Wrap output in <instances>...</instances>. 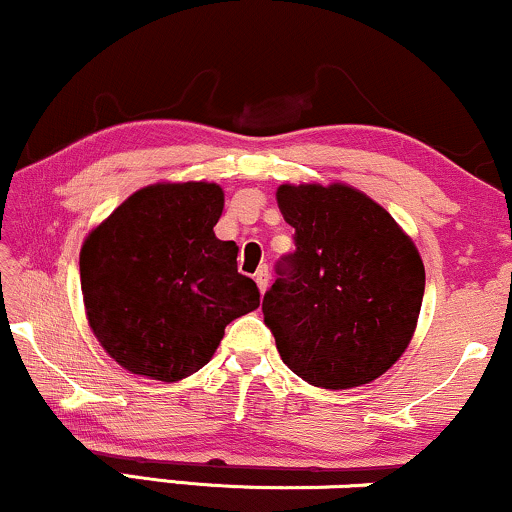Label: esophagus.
<instances>
[{"instance_id":"1","label":"esophagus","mask_w":512,"mask_h":512,"mask_svg":"<svg viewBox=\"0 0 512 512\" xmlns=\"http://www.w3.org/2000/svg\"><path fill=\"white\" fill-rule=\"evenodd\" d=\"M254 280H256V285H258V289H261V294L266 292L268 289V266H261L254 273Z\"/></svg>"}]
</instances>
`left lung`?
Segmentation results:
<instances>
[{
	"label": "left lung",
	"mask_w": 512,
	"mask_h": 512,
	"mask_svg": "<svg viewBox=\"0 0 512 512\" xmlns=\"http://www.w3.org/2000/svg\"><path fill=\"white\" fill-rule=\"evenodd\" d=\"M294 256L263 296V318L294 375L351 389L408 349L425 294L418 246L387 208L346 182L280 185Z\"/></svg>",
	"instance_id": "obj_1"
}]
</instances>
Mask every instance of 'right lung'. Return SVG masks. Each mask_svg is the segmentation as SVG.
Here are the masks:
<instances>
[{"mask_svg":"<svg viewBox=\"0 0 512 512\" xmlns=\"http://www.w3.org/2000/svg\"><path fill=\"white\" fill-rule=\"evenodd\" d=\"M216 182H154L92 227L80 249L87 323L132 375L180 382L204 368L225 327L261 306L237 273L235 242L216 237Z\"/></svg>","mask_w":512,"mask_h":512,"instance_id":"right-lung-1","label":"right lung"}]
</instances>
